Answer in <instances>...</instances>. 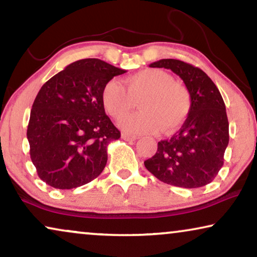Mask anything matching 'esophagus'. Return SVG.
<instances>
[{
	"instance_id": "obj_1",
	"label": "esophagus",
	"mask_w": 257,
	"mask_h": 257,
	"mask_svg": "<svg viewBox=\"0 0 257 257\" xmlns=\"http://www.w3.org/2000/svg\"><path fill=\"white\" fill-rule=\"evenodd\" d=\"M122 139L124 141H129V142H132V141L137 140V136L132 135V134H128V133H122Z\"/></svg>"
}]
</instances>
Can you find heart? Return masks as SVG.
Returning <instances> with one entry per match:
<instances>
[{"label": "heart", "mask_w": 257, "mask_h": 257, "mask_svg": "<svg viewBox=\"0 0 257 257\" xmlns=\"http://www.w3.org/2000/svg\"><path fill=\"white\" fill-rule=\"evenodd\" d=\"M125 90L117 80L106 82L101 92V102L114 118L125 116L140 99L141 110L121 121L125 132L154 134L163 129L172 133L189 116L192 99L190 91L168 72L146 68L124 80Z\"/></svg>", "instance_id": "1"}]
</instances>
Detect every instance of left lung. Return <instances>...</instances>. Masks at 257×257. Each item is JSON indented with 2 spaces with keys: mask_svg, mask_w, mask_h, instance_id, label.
<instances>
[{
  "mask_svg": "<svg viewBox=\"0 0 257 257\" xmlns=\"http://www.w3.org/2000/svg\"><path fill=\"white\" fill-rule=\"evenodd\" d=\"M150 67L168 68L179 75L190 91L192 107L182 128L158 142L156 154L144 165L161 182L196 189L207 185L223 165L229 141L226 106L211 78L193 65L161 59Z\"/></svg>",
  "mask_w": 257,
  "mask_h": 257,
  "instance_id": "1",
  "label": "left lung"
}]
</instances>
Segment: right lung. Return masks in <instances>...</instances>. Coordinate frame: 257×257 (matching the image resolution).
<instances>
[{
	"instance_id": "right-lung-1",
	"label": "right lung",
	"mask_w": 257,
	"mask_h": 257,
	"mask_svg": "<svg viewBox=\"0 0 257 257\" xmlns=\"http://www.w3.org/2000/svg\"><path fill=\"white\" fill-rule=\"evenodd\" d=\"M125 73L106 61H74L49 79L32 104L27 136L38 177L70 190L95 179L107 164V147L121 133L104 113L101 92Z\"/></svg>"
}]
</instances>
